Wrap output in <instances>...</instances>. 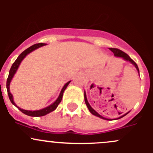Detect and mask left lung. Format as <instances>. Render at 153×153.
Wrapping results in <instances>:
<instances>
[{
	"mask_svg": "<svg viewBox=\"0 0 153 153\" xmlns=\"http://www.w3.org/2000/svg\"><path fill=\"white\" fill-rule=\"evenodd\" d=\"M109 49H110V50L112 51V52H113V53H114V55H115V57H120V58H122L123 59L125 60V61H129V62H130L131 64H133V65L135 66V68H136V69H137V70H138V73H139V69H138V65H137L136 63H135V61H134L133 60H132V58H131L130 57H129V55H127V54L125 53V52H123V51L120 50V49H115V48H109ZM84 100H85L86 105L87 106V107H88V109H89V112H90L92 114V115H95V116H97V117H99V118H103V119H105V120H110V119H108V118H104V117H103V116H101V115H100L99 114H98V112H96V111L94 110V109H92V106H91L90 105H89V103H88V101H87V98H86V92H84ZM128 112H127V113L124 114V115H121V117H119V118H116V119H119V118H123V117L125 116V115H127ZM119 114H121V113H119Z\"/></svg>",
	"mask_w": 153,
	"mask_h": 153,
	"instance_id": "obj_1",
	"label": "left lung"
}]
</instances>
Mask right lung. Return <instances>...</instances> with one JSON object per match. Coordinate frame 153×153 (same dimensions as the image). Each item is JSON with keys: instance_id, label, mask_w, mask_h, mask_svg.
I'll list each match as a JSON object with an SVG mask.
<instances>
[{"instance_id": "obj_1", "label": "right lung", "mask_w": 153, "mask_h": 153, "mask_svg": "<svg viewBox=\"0 0 153 153\" xmlns=\"http://www.w3.org/2000/svg\"><path fill=\"white\" fill-rule=\"evenodd\" d=\"M45 45H47V44H44V43H39V44H34V45L31 46L30 47H29L28 49H27L26 50H24V52H23L22 53H21V55L18 57V58L16 59V61L13 63V64H12V67H11V69L10 70V73H9L8 78H7V92H8V95H9V98H10V101L12 102V104H14V105L16 106V107H18V109H19V110H21L23 113H24L25 115H29V116H32V117L44 116V115H47V114L49 113V112H52V111L55 110V109L57 108V106H58V104L61 103V100H62L63 94H64V90H65L66 88L67 87V86L69 85V84L70 83V81H68L67 84L64 86V87H63L62 89H61V93H60L59 96H58V98H57V100L53 103V104H52L51 105H49V106H47V107H46V108H44V109H40V110H35V111L25 110V109H22L21 108L18 107V106L15 104V102H14V101H13V98H12V95L11 94V92L10 91V84L11 81H12V78H13L14 75H15V72H16L17 69H18V67H19V65H20V64H21V61H23V59H24V58H25V57L27 56L29 53H30L31 52L34 51L35 49H38V48L43 47V46H45Z\"/></svg>"}]
</instances>
